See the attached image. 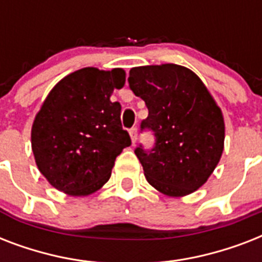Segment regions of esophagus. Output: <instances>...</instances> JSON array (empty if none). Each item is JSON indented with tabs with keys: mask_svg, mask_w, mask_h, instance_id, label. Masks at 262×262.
<instances>
[{
	"mask_svg": "<svg viewBox=\"0 0 262 262\" xmlns=\"http://www.w3.org/2000/svg\"><path fill=\"white\" fill-rule=\"evenodd\" d=\"M129 135H130L132 143L136 144V141H137V127H132L130 130H129Z\"/></svg>",
	"mask_w": 262,
	"mask_h": 262,
	"instance_id": "obj_1",
	"label": "esophagus"
}]
</instances>
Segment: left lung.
Here are the masks:
<instances>
[{
    "mask_svg": "<svg viewBox=\"0 0 262 262\" xmlns=\"http://www.w3.org/2000/svg\"><path fill=\"white\" fill-rule=\"evenodd\" d=\"M129 87L145 102L141 132L151 130V149H135L152 186L171 197L193 193L217 166L224 145L222 111L199 76L181 65L133 68Z\"/></svg>",
    "mask_w": 262,
    "mask_h": 262,
    "instance_id": "left-lung-1",
    "label": "left lung"
}]
</instances>
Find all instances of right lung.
<instances>
[{"label":"right lung","mask_w":262,"mask_h":262,"mask_svg":"<svg viewBox=\"0 0 262 262\" xmlns=\"http://www.w3.org/2000/svg\"><path fill=\"white\" fill-rule=\"evenodd\" d=\"M125 72L84 68L63 77L35 117L31 141L39 171L71 195H88L108 181L115 158L132 144L113 91Z\"/></svg>","instance_id":"obj_1"}]
</instances>
